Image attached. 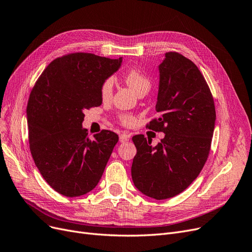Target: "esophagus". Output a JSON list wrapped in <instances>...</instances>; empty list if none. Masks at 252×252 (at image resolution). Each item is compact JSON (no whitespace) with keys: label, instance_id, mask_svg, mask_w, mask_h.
Listing matches in <instances>:
<instances>
[{"label":"esophagus","instance_id":"34e87169","mask_svg":"<svg viewBox=\"0 0 252 252\" xmlns=\"http://www.w3.org/2000/svg\"><path fill=\"white\" fill-rule=\"evenodd\" d=\"M128 139H129V135L125 134V133L119 136V141L122 142V143H126V141H128Z\"/></svg>","mask_w":252,"mask_h":252}]
</instances>
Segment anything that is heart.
Listing matches in <instances>:
<instances>
[{
	"label": "heart",
	"mask_w": 252,
	"mask_h": 252,
	"mask_svg": "<svg viewBox=\"0 0 252 252\" xmlns=\"http://www.w3.org/2000/svg\"><path fill=\"white\" fill-rule=\"evenodd\" d=\"M125 82L137 94L148 93L151 87V79L145 73L140 71L137 68H130L124 74ZM114 91V81L111 77L106 78L100 87V96L103 102H108L111 100ZM119 124L125 126H133L137 119L135 116L130 114H120Z\"/></svg>",
	"instance_id": "obj_1"
}]
</instances>
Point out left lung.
<instances>
[{
	"instance_id": "left-lung-1",
	"label": "left lung",
	"mask_w": 252,
	"mask_h": 252,
	"mask_svg": "<svg viewBox=\"0 0 252 252\" xmlns=\"http://www.w3.org/2000/svg\"><path fill=\"white\" fill-rule=\"evenodd\" d=\"M156 110L146 126L165 133L157 146L143 135L133 137L135 187L150 198L165 200L187 189L208 158L215 126L213 96L198 67L178 52H167L158 65Z\"/></svg>"
}]
</instances>
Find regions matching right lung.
I'll return each mask as SVG.
<instances>
[{
  "mask_svg": "<svg viewBox=\"0 0 252 252\" xmlns=\"http://www.w3.org/2000/svg\"><path fill=\"white\" fill-rule=\"evenodd\" d=\"M119 60L75 52L53 60L31 92L27 117L32 157L59 193L79 196L99 183L118 136L103 129L92 140L82 127L84 110L102 104V82Z\"/></svg>",
  "mask_w": 252,
  "mask_h": 252,
  "instance_id": "obj_1",
  "label": "right lung"
}]
</instances>
